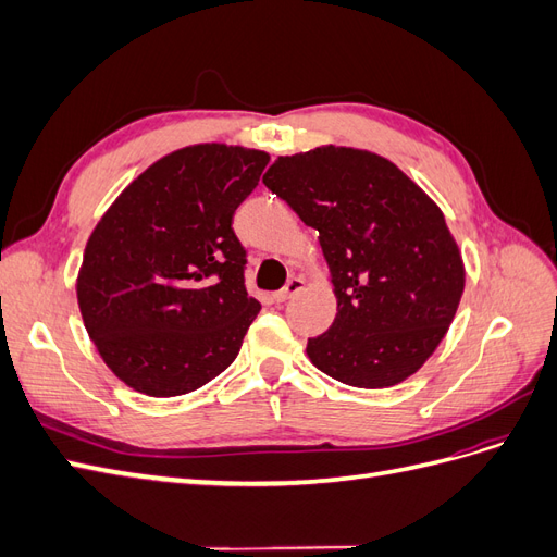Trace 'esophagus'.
<instances>
[{"mask_svg": "<svg viewBox=\"0 0 557 557\" xmlns=\"http://www.w3.org/2000/svg\"><path fill=\"white\" fill-rule=\"evenodd\" d=\"M305 278H299V276H293L288 283L283 285V288L278 290V293H274V299L276 301H285V299H290V297H295L297 293H301L305 290Z\"/></svg>", "mask_w": 557, "mask_h": 557, "instance_id": "esophagus-1", "label": "esophagus"}]
</instances>
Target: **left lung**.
Segmentation results:
<instances>
[{"label":"left lung","instance_id":"left-lung-1","mask_svg":"<svg viewBox=\"0 0 557 557\" xmlns=\"http://www.w3.org/2000/svg\"><path fill=\"white\" fill-rule=\"evenodd\" d=\"M262 183L318 230L330 267L336 318L309 339V360L352 387H391L416 374L465 290L442 209L391 160L346 146L281 156Z\"/></svg>","mask_w":557,"mask_h":557}]
</instances>
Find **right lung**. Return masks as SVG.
<instances>
[{
	"instance_id": "right-lung-1",
	"label": "right lung",
	"mask_w": 557,
	"mask_h": 557,
	"mask_svg": "<svg viewBox=\"0 0 557 557\" xmlns=\"http://www.w3.org/2000/svg\"><path fill=\"white\" fill-rule=\"evenodd\" d=\"M269 153L195 144L160 158L102 215L83 252L78 309L111 372L150 397L209 383L260 313L232 230Z\"/></svg>"
}]
</instances>
